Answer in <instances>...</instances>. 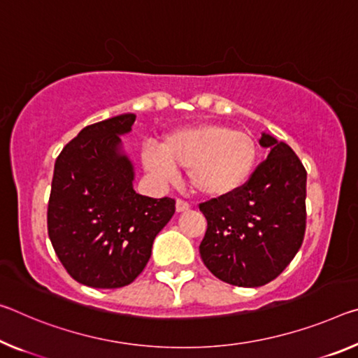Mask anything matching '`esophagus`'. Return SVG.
<instances>
[{
	"mask_svg": "<svg viewBox=\"0 0 358 358\" xmlns=\"http://www.w3.org/2000/svg\"><path fill=\"white\" fill-rule=\"evenodd\" d=\"M175 207H177V212H186V210H189V203L183 201V199H177V203H175Z\"/></svg>",
	"mask_w": 358,
	"mask_h": 358,
	"instance_id": "34e87169",
	"label": "esophagus"
}]
</instances>
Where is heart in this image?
Returning <instances> with one entry per match:
<instances>
[{"instance_id": "heart-1", "label": "heart", "mask_w": 358, "mask_h": 358, "mask_svg": "<svg viewBox=\"0 0 358 358\" xmlns=\"http://www.w3.org/2000/svg\"><path fill=\"white\" fill-rule=\"evenodd\" d=\"M141 161L159 180L173 181L177 170H185L194 191L224 197L250 180L258 162V143L248 132L224 124H196L169 132L161 146L146 145Z\"/></svg>"}]
</instances>
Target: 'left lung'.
Masks as SVG:
<instances>
[{
    "label": "left lung",
    "instance_id": "left-lung-1",
    "mask_svg": "<svg viewBox=\"0 0 358 358\" xmlns=\"http://www.w3.org/2000/svg\"><path fill=\"white\" fill-rule=\"evenodd\" d=\"M269 155L234 194L199 203L207 231L199 253L220 280L261 287L290 264L306 232L308 172L283 141L263 134Z\"/></svg>",
    "mask_w": 358,
    "mask_h": 358
}]
</instances>
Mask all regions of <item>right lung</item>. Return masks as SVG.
Listing matches in <instances>:
<instances>
[{"mask_svg": "<svg viewBox=\"0 0 358 358\" xmlns=\"http://www.w3.org/2000/svg\"><path fill=\"white\" fill-rule=\"evenodd\" d=\"M135 115L84 127L57 157L48 203V232L68 274L83 285L121 288L151 257L155 237L175 213V199L134 189V167L121 138Z\"/></svg>", "mask_w": 358, "mask_h": 358, "instance_id": "add662e5", "label": "right lung"}]
</instances>
